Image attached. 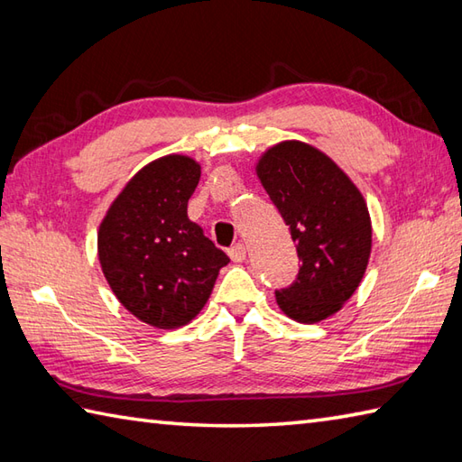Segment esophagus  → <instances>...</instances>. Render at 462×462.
I'll use <instances>...</instances> for the list:
<instances>
[{"instance_id": "esophagus-1", "label": "esophagus", "mask_w": 462, "mask_h": 462, "mask_svg": "<svg viewBox=\"0 0 462 462\" xmlns=\"http://www.w3.org/2000/svg\"><path fill=\"white\" fill-rule=\"evenodd\" d=\"M227 253H229V257H231L233 263H243L245 259H247V247H245L243 243H237Z\"/></svg>"}]
</instances>
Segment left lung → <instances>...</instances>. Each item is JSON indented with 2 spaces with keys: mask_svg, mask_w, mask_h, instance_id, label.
I'll return each mask as SVG.
<instances>
[{
  "mask_svg": "<svg viewBox=\"0 0 462 462\" xmlns=\"http://www.w3.org/2000/svg\"><path fill=\"white\" fill-rule=\"evenodd\" d=\"M257 178L289 225L300 271L276 291L279 309L302 324L326 320L360 286L372 253V219L362 191L324 152L300 140L271 146Z\"/></svg>",
  "mask_w": 462,
  "mask_h": 462,
  "instance_id": "8db88e82",
  "label": "left lung"
}]
</instances>
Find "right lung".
Returning <instances> with one entry per match:
<instances>
[{
	"instance_id": "right-lung-1",
	"label": "right lung",
	"mask_w": 462,
	"mask_h": 462,
	"mask_svg": "<svg viewBox=\"0 0 462 462\" xmlns=\"http://www.w3.org/2000/svg\"><path fill=\"white\" fill-rule=\"evenodd\" d=\"M201 166L168 153L130 178L98 227V261L112 292L162 330L189 324L229 257L188 217Z\"/></svg>"
}]
</instances>
